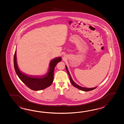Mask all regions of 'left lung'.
I'll use <instances>...</instances> for the list:
<instances>
[{
    "mask_svg": "<svg viewBox=\"0 0 124 124\" xmlns=\"http://www.w3.org/2000/svg\"><path fill=\"white\" fill-rule=\"evenodd\" d=\"M66 70H67V72L68 74V75L69 76V78H70V81L71 83L72 84V85H73L74 87H76L77 89H79L81 90H82V91H90V90H92L94 89H96L97 87H94V88H85V87H81L80 86L78 85H77L76 83L73 80V79H72L71 76L70 75V73L69 72L68 70V69L67 68V66H66Z\"/></svg>",
    "mask_w": 124,
    "mask_h": 124,
    "instance_id": "8db88e82",
    "label": "left lung"
}]
</instances>
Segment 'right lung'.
<instances>
[{
  "label": "right lung",
  "mask_w": 124,
  "mask_h": 124,
  "mask_svg": "<svg viewBox=\"0 0 124 124\" xmlns=\"http://www.w3.org/2000/svg\"><path fill=\"white\" fill-rule=\"evenodd\" d=\"M16 57V50L14 56V67L17 75L29 88L35 91L44 89L51 85L54 80V68L57 64L62 60L61 57H56L51 60L48 72L44 76H30L19 70Z\"/></svg>",
  "instance_id": "obj_1"
}]
</instances>
